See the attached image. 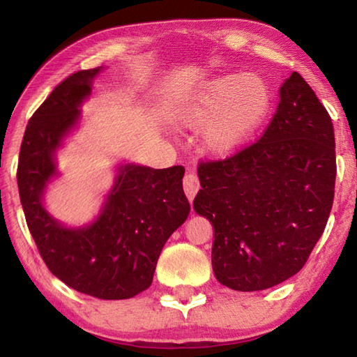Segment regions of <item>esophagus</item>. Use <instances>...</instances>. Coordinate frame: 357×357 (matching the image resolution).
Here are the masks:
<instances>
[{
    "instance_id": "34e87169",
    "label": "esophagus",
    "mask_w": 357,
    "mask_h": 357,
    "mask_svg": "<svg viewBox=\"0 0 357 357\" xmlns=\"http://www.w3.org/2000/svg\"><path fill=\"white\" fill-rule=\"evenodd\" d=\"M183 184H184V192L187 198H189V202H192L193 197L197 195L198 189H200V181H198L195 173H185Z\"/></svg>"
}]
</instances>
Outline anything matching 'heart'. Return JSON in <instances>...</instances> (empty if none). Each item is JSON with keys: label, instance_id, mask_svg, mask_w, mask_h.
Instances as JSON below:
<instances>
[{"label": "heart", "instance_id": "b5f03b06", "mask_svg": "<svg viewBox=\"0 0 357 357\" xmlns=\"http://www.w3.org/2000/svg\"><path fill=\"white\" fill-rule=\"evenodd\" d=\"M273 93L261 75L231 72L204 83L181 108L185 128L202 130L204 151L215 159L236 155L268 119Z\"/></svg>", "mask_w": 357, "mask_h": 357}]
</instances>
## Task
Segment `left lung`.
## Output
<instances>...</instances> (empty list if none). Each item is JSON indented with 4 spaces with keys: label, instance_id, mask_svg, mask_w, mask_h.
Here are the masks:
<instances>
[{
    "label": "left lung",
    "instance_id": "8db88e82",
    "mask_svg": "<svg viewBox=\"0 0 357 357\" xmlns=\"http://www.w3.org/2000/svg\"><path fill=\"white\" fill-rule=\"evenodd\" d=\"M335 174L329 113L293 72L263 137L198 168L193 209L214 228L215 279L236 291H259L298 274L328 223Z\"/></svg>",
    "mask_w": 357,
    "mask_h": 357
}]
</instances>
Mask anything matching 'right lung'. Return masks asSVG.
<instances>
[{"label": "right lung", "mask_w": 357, "mask_h": 357, "mask_svg": "<svg viewBox=\"0 0 357 357\" xmlns=\"http://www.w3.org/2000/svg\"><path fill=\"white\" fill-rule=\"evenodd\" d=\"M104 66L80 70L53 89L26 126L17 183L26 223L53 275L99 299H129L151 287L167 239L185 222L190 204L183 167L119 162L113 184L91 222L72 227L45 206L59 174L56 154L82 121V105Z\"/></svg>", "instance_id": "1"}]
</instances>
